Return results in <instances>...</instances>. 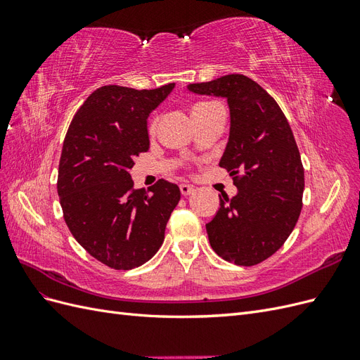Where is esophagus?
Here are the masks:
<instances>
[{"instance_id": "1", "label": "esophagus", "mask_w": 360, "mask_h": 360, "mask_svg": "<svg viewBox=\"0 0 360 360\" xmlns=\"http://www.w3.org/2000/svg\"><path fill=\"white\" fill-rule=\"evenodd\" d=\"M193 191H195V188L191 186V184H180V192L183 197H188V195L193 193Z\"/></svg>"}]
</instances>
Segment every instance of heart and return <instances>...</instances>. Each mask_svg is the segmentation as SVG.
Returning <instances> with one entry per match:
<instances>
[{"instance_id": "obj_1", "label": "heart", "mask_w": 360, "mask_h": 360, "mask_svg": "<svg viewBox=\"0 0 360 360\" xmlns=\"http://www.w3.org/2000/svg\"><path fill=\"white\" fill-rule=\"evenodd\" d=\"M202 105H207V103H201V105H197V106H195V108H200V106H202ZM195 108H193V110H195ZM156 126H158V120L155 118L153 122H151V124H150V130H151V132H155V130H156Z\"/></svg>"}]
</instances>
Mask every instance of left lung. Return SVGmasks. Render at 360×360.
Instances as JSON below:
<instances>
[{
	"label": "left lung",
	"mask_w": 360,
	"mask_h": 360,
	"mask_svg": "<svg viewBox=\"0 0 360 360\" xmlns=\"http://www.w3.org/2000/svg\"><path fill=\"white\" fill-rule=\"evenodd\" d=\"M195 94L225 97L230 136L219 167L237 195H219L221 207L205 224L214 252L237 266L274 255L296 226L304 189L303 165L284 112L263 86L245 75L189 84Z\"/></svg>",
	"instance_id": "left-lung-1"
}]
</instances>
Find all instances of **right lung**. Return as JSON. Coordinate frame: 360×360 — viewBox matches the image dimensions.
I'll use <instances>...</instances> for the list:
<instances>
[{
    "label": "right lung",
    "instance_id": "1",
    "mask_svg": "<svg viewBox=\"0 0 360 360\" xmlns=\"http://www.w3.org/2000/svg\"><path fill=\"white\" fill-rule=\"evenodd\" d=\"M174 85H103L86 97L64 138L57 181L64 221L76 242L108 267L147 263L180 201L177 184L160 179L146 192L134 189L129 174L134 159L150 147V112Z\"/></svg>",
    "mask_w": 360,
    "mask_h": 360
}]
</instances>
